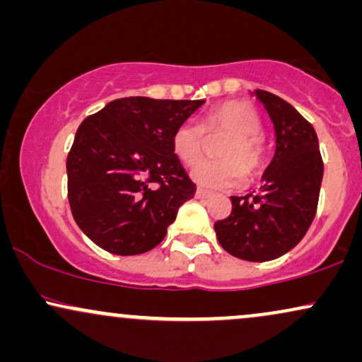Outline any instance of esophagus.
I'll list each match as a JSON object with an SVG mask.
<instances>
[{
    "label": "esophagus",
    "instance_id": "obj_1",
    "mask_svg": "<svg viewBox=\"0 0 362 362\" xmlns=\"http://www.w3.org/2000/svg\"><path fill=\"white\" fill-rule=\"evenodd\" d=\"M211 197V192H207L204 189H197L195 190V199H201V201H204V199H209Z\"/></svg>",
    "mask_w": 362,
    "mask_h": 362
}]
</instances>
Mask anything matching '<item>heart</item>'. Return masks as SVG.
<instances>
[{"mask_svg":"<svg viewBox=\"0 0 362 362\" xmlns=\"http://www.w3.org/2000/svg\"><path fill=\"white\" fill-rule=\"evenodd\" d=\"M207 136L228 134L218 146L223 160L201 161L190 170L197 185L209 190L236 189L243 185L245 172L255 175L264 165L260 117L247 102H224L206 114L202 122L180 124L172 136V149L184 165H194L204 151Z\"/></svg>","mask_w":362,"mask_h":362,"instance_id":"obj_1","label":"heart"}]
</instances>
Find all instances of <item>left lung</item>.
<instances>
[{
	"label": "left lung",
	"mask_w": 362,
	"mask_h": 362,
	"mask_svg": "<svg viewBox=\"0 0 362 362\" xmlns=\"http://www.w3.org/2000/svg\"><path fill=\"white\" fill-rule=\"evenodd\" d=\"M276 132V151L262 175L259 194L231 197V214L214 223L218 242L248 262H267L293 250L317 214L323 161L317 132L277 95L253 90Z\"/></svg>",
	"instance_id": "8db88e82"
}]
</instances>
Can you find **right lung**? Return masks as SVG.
Listing matches in <instances>:
<instances>
[{"label":"right lung","instance_id":"obj_1","mask_svg":"<svg viewBox=\"0 0 362 362\" xmlns=\"http://www.w3.org/2000/svg\"><path fill=\"white\" fill-rule=\"evenodd\" d=\"M204 102L117 98L83 120L66 170L73 218L91 242L114 255L161 243L195 194L172 149L173 131Z\"/></svg>","mask_w":362,"mask_h":362}]
</instances>
